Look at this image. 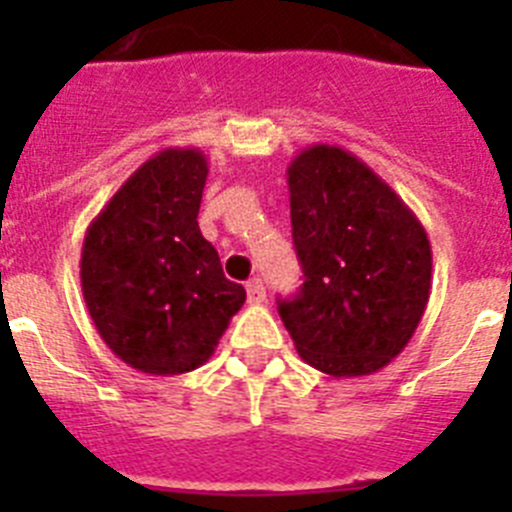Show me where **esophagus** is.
<instances>
[{
  "label": "esophagus",
  "mask_w": 512,
  "mask_h": 512,
  "mask_svg": "<svg viewBox=\"0 0 512 512\" xmlns=\"http://www.w3.org/2000/svg\"><path fill=\"white\" fill-rule=\"evenodd\" d=\"M246 292H248V302H251V305H261V302L266 300V287L261 279H251V282L246 284Z\"/></svg>",
  "instance_id": "esophagus-1"
}]
</instances>
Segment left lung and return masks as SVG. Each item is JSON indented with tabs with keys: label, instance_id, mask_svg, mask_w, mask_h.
I'll list each match as a JSON object with an SVG mask.
<instances>
[{
	"label": "left lung",
	"instance_id": "8db88e82",
	"mask_svg": "<svg viewBox=\"0 0 512 512\" xmlns=\"http://www.w3.org/2000/svg\"><path fill=\"white\" fill-rule=\"evenodd\" d=\"M300 292L279 300L297 354L364 377L408 346L431 297V241L395 189L354 153L318 143L287 169Z\"/></svg>",
	"mask_w": 512,
	"mask_h": 512
}]
</instances>
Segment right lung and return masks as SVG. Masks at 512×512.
I'll return each mask as SVG.
<instances>
[{
  "label": "right lung",
  "instance_id": "right-lung-1",
  "mask_svg": "<svg viewBox=\"0 0 512 512\" xmlns=\"http://www.w3.org/2000/svg\"><path fill=\"white\" fill-rule=\"evenodd\" d=\"M207 158L164 148L138 166L92 220L81 248V292L112 354L143 374L205 364L246 302L200 233Z\"/></svg>",
  "mask_w": 512,
  "mask_h": 512
}]
</instances>
